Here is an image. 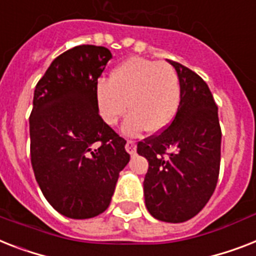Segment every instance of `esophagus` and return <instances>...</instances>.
Segmentation results:
<instances>
[{
	"label": "esophagus",
	"instance_id": "34e87169",
	"mask_svg": "<svg viewBox=\"0 0 256 256\" xmlns=\"http://www.w3.org/2000/svg\"><path fill=\"white\" fill-rule=\"evenodd\" d=\"M126 151H128L130 155H134L135 151H136V144H135V142L128 140V143H126Z\"/></svg>",
	"mask_w": 256,
	"mask_h": 256
}]
</instances>
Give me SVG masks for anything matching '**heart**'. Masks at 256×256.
I'll use <instances>...</instances> for the list:
<instances>
[{
    "instance_id": "b5f03b06",
    "label": "heart",
    "mask_w": 256,
    "mask_h": 256,
    "mask_svg": "<svg viewBox=\"0 0 256 256\" xmlns=\"http://www.w3.org/2000/svg\"><path fill=\"white\" fill-rule=\"evenodd\" d=\"M96 98L101 117L114 124L128 108L122 132L134 136L146 128L159 132L171 124L182 100L180 78L170 64L144 58H128L98 81Z\"/></svg>"
}]
</instances>
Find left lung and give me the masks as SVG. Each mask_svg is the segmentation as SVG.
<instances>
[{"mask_svg":"<svg viewBox=\"0 0 256 256\" xmlns=\"http://www.w3.org/2000/svg\"><path fill=\"white\" fill-rule=\"evenodd\" d=\"M182 85L172 124L138 143L148 162L143 182L147 210L159 221L178 224L202 209L214 192L221 160L218 108L206 82L189 68L168 60Z\"/></svg>","mask_w":256,"mask_h":256,"instance_id":"obj_1","label":"left lung"}]
</instances>
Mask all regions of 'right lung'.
Here are the masks:
<instances>
[{"label": "right lung", "instance_id": "add662e5", "mask_svg": "<svg viewBox=\"0 0 256 256\" xmlns=\"http://www.w3.org/2000/svg\"><path fill=\"white\" fill-rule=\"evenodd\" d=\"M112 58L101 46H76L54 60L34 90L31 166L46 200L74 220L106 210L130 160L126 140L100 117L96 98Z\"/></svg>", "mask_w": 256, "mask_h": 256}]
</instances>
